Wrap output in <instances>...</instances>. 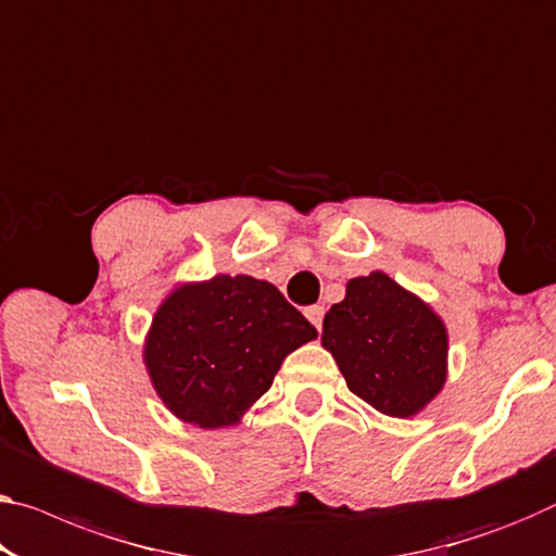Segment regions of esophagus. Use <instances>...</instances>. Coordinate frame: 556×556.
Masks as SVG:
<instances>
[{
  "label": "esophagus",
  "mask_w": 556,
  "mask_h": 556,
  "mask_svg": "<svg viewBox=\"0 0 556 556\" xmlns=\"http://www.w3.org/2000/svg\"><path fill=\"white\" fill-rule=\"evenodd\" d=\"M305 318L311 320L313 326L320 330L323 328V318H326V307H323V305H307L305 307Z\"/></svg>",
  "instance_id": "1"
}]
</instances>
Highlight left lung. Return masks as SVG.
<instances>
[{
	"label": "left lung",
	"mask_w": 556,
	"mask_h": 556,
	"mask_svg": "<svg viewBox=\"0 0 556 556\" xmlns=\"http://www.w3.org/2000/svg\"><path fill=\"white\" fill-rule=\"evenodd\" d=\"M323 345L350 392L392 417L415 415L445 382V326L386 273L350 280L323 320Z\"/></svg>",
	"instance_id": "obj_1"
}]
</instances>
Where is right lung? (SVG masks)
I'll list each match as a JSON object with an SVG mask.
<instances>
[{
  "instance_id": "right-lung-1",
  "label": "right lung",
  "mask_w": 556,
  "mask_h": 556,
  "mask_svg": "<svg viewBox=\"0 0 556 556\" xmlns=\"http://www.w3.org/2000/svg\"><path fill=\"white\" fill-rule=\"evenodd\" d=\"M315 336L276 286L216 276L166 298L149 332L147 365L170 413L224 427L270 388L290 350Z\"/></svg>"
}]
</instances>
